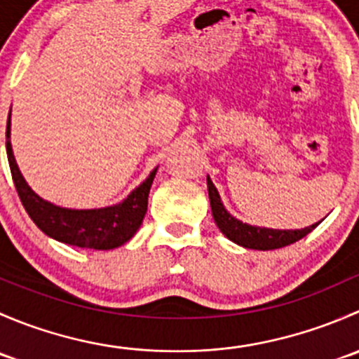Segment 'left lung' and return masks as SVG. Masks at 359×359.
<instances>
[{
    "mask_svg": "<svg viewBox=\"0 0 359 359\" xmlns=\"http://www.w3.org/2000/svg\"><path fill=\"white\" fill-rule=\"evenodd\" d=\"M206 184H208L210 205H212V215L217 227L220 229V233L226 234V238H229L231 241H234L240 247L252 250L283 248L287 245L302 240L306 234H309L320 224H313V226L304 227V229H267V227H257L250 226V224H243L241 220L234 219L227 212L226 206L220 201L219 191L213 186L210 177H206Z\"/></svg>",
    "mask_w": 359,
    "mask_h": 359,
    "instance_id": "left-lung-1",
    "label": "left lung"
}]
</instances>
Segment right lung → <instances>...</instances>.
<instances>
[{
  "instance_id": "add662e5",
  "label": "right lung",
  "mask_w": 359,
  "mask_h": 359,
  "mask_svg": "<svg viewBox=\"0 0 359 359\" xmlns=\"http://www.w3.org/2000/svg\"><path fill=\"white\" fill-rule=\"evenodd\" d=\"M6 156L15 189L32 222L53 240L93 250L118 248L137 233L147 212V198L158 170L154 168L151 175L118 205L95 210H71L41 200L27 186L13 158L10 144V116L6 123Z\"/></svg>"
}]
</instances>
